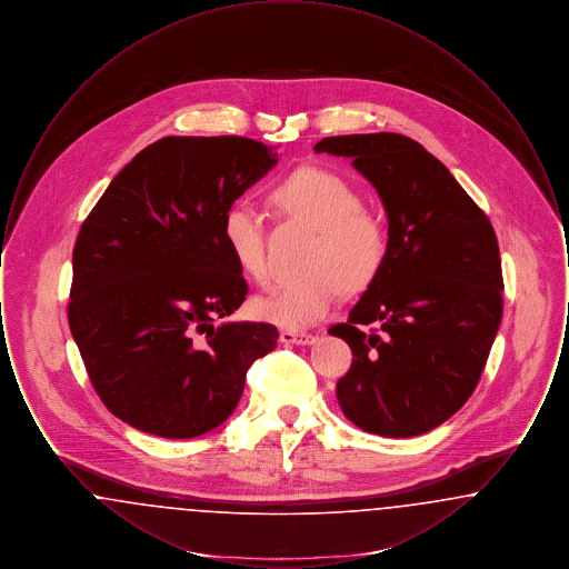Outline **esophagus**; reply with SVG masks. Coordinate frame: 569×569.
<instances>
[{"mask_svg":"<svg viewBox=\"0 0 569 569\" xmlns=\"http://www.w3.org/2000/svg\"><path fill=\"white\" fill-rule=\"evenodd\" d=\"M279 339L286 346H311L316 341V335H311V332H297V330H281Z\"/></svg>","mask_w":569,"mask_h":569,"instance_id":"34e87169","label":"esophagus"}]
</instances>
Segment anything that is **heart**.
I'll return each mask as SVG.
<instances>
[{"mask_svg":"<svg viewBox=\"0 0 569 569\" xmlns=\"http://www.w3.org/2000/svg\"><path fill=\"white\" fill-rule=\"evenodd\" d=\"M274 213L316 230L302 269L305 274L274 288L256 302L267 322L283 328H309L325 320L341 290H367L386 264L390 232L378 211L350 179L320 168L302 166L279 179L269 191ZM223 241L241 271L256 283H269L264 217L249 204H232L223 216Z\"/></svg>","mask_w":569,"mask_h":569,"instance_id":"1","label":"heart"}]
</instances>
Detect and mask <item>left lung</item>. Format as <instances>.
<instances>
[{"instance_id":"left-lung-1","label":"left lung","mask_w":569,"mask_h":569,"mask_svg":"<svg viewBox=\"0 0 569 569\" xmlns=\"http://www.w3.org/2000/svg\"><path fill=\"white\" fill-rule=\"evenodd\" d=\"M313 149L352 158L390 232L378 279L348 322L328 328L353 356L337 381L339 406L367 433H427L473 395L501 325L497 234L450 170L407 136H328Z\"/></svg>"}]
</instances>
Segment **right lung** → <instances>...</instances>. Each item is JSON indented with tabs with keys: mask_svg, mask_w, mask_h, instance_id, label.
Returning <instances> with one entry per match:
<instances>
[{
	"mask_svg": "<svg viewBox=\"0 0 569 569\" xmlns=\"http://www.w3.org/2000/svg\"><path fill=\"white\" fill-rule=\"evenodd\" d=\"M274 149L244 136H166L82 221L68 325L93 390L138 431H213L249 367L277 346L274 326L228 320L249 290L221 230L277 162Z\"/></svg>",
	"mask_w": 569,
	"mask_h": 569,
	"instance_id": "1",
	"label": "right lung"
}]
</instances>
